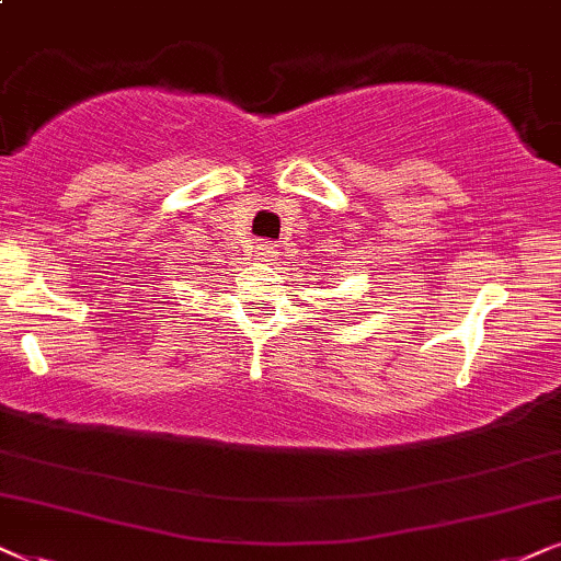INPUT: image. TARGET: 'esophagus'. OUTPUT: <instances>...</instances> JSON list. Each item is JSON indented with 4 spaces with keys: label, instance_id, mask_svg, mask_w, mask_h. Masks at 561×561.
I'll list each match as a JSON object with an SVG mask.
<instances>
[{
    "label": "esophagus",
    "instance_id": "34e87169",
    "mask_svg": "<svg viewBox=\"0 0 561 561\" xmlns=\"http://www.w3.org/2000/svg\"><path fill=\"white\" fill-rule=\"evenodd\" d=\"M256 249L261 261H276V256H279V251H276V245L272 241H261Z\"/></svg>",
    "mask_w": 561,
    "mask_h": 561
}]
</instances>
